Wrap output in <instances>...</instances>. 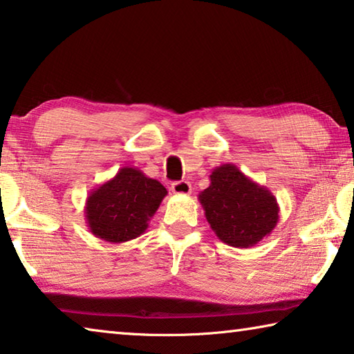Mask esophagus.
<instances>
[{
    "mask_svg": "<svg viewBox=\"0 0 354 354\" xmlns=\"http://www.w3.org/2000/svg\"><path fill=\"white\" fill-rule=\"evenodd\" d=\"M171 192L175 195H190L192 194V185L187 181H178L171 184Z\"/></svg>",
    "mask_w": 354,
    "mask_h": 354,
    "instance_id": "1",
    "label": "esophagus"
}]
</instances>
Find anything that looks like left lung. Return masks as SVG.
<instances>
[{
	"label": "left lung",
	"instance_id": "left-lung-1",
	"mask_svg": "<svg viewBox=\"0 0 354 354\" xmlns=\"http://www.w3.org/2000/svg\"><path fill=\"white\" fill-rule=\"evenodd\" d=\"M211 184L198 195L211 230L221 242L248 248L268 237L279 220L274 195L234 164L215 167Z\"/></svg>",
	"mask_w": 354,
	"mask_h": 354
}]
</instances>
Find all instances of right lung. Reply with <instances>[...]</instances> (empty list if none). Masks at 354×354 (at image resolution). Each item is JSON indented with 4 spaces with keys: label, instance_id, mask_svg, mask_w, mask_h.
<instances>
[{
    "label": "right lung",
    "instance_id": "obj_1",
    "mask_svg": "<svg viewBox=\"0 0 354 354\" xmlns=\"http://www.w3.org/2000/svg\"><path fill=\"white\" fill-rule=\"evenodd\" d=\"M167 189L136 167H123L86 200V223L92 234L123 243L147 231L148 221L165 198Z\"/></svg>",
    "mask_w": 354,
    "mask_h": 354
}]
</instances>
